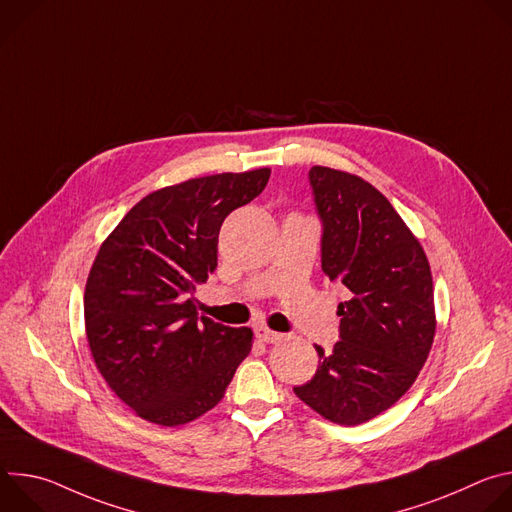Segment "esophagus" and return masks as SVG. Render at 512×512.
I'll return each mask as SVG.
<instances>
[{"mask_svg":"<svg viewBox=\"0 0 512 512\" xmlns=\"http://www.w3.org/2000/svg\"><path fill=\"white\" fill-rule=\"evenodd\" d=\"M255 336H257L261 342H267V344H277V342H281V340L285 338V334L273 332V330H269V328H265V326L255 328Z\"/></svg>","mask_w":512,"mask_h":512,"instance_id":"34e87169","label":"esophagus"}]
</instances>
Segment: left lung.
Instances as JSON below:
<instances>
[{"mask_svg":"<svg viewBox=\"0 0 512 512\" xmlns=\"http://www.w3.org/2000/svg\"><path fill=\"white\" fill-rule=\"evenodd\" d=\"M322 271L350 291L338 306L340 340L316 344L318 371L294 393L316 413L358 425L395 405L415 383L435 334L427 257L391 202L362 178L314 166Z\"/></svg>","mask_w":512,"mask_h":512,"instance_id":"obj_1","label":"left lung"}]
</instances>
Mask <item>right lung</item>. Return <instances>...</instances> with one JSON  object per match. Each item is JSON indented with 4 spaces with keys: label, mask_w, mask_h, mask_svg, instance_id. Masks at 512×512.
<instances>
[{
    "label": "right lung",
    "mask_w": 512,
    "mask_h": 512,
    "mask_svg": "<svg viewBox=\"0 0 512 512\" xmlns=\"http://www.w3.org/2000/svg\"><path fill=\"white\" fill-rule=\"evenodd\" d=\"M271 170L186 180L141 198L101 245L85 287L95 364L141 419L184 425L223 399L251 352V328L198 316L192 294L216 269L225 218Z\"/></svg>",
    "instance_id": "obj_1"
}]
</instances>
